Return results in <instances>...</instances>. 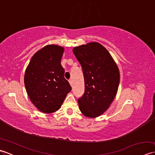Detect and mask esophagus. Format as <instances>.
<instances>
[{
	"instance_id": "34e87169",
	"label": "esophagus",
	"mask_w": 155,
	"mask_h": 155,
	"mask_svg": "<svg viewBox=\"0 0 155 155\" xmlns=\"http://www.w3.org/2000/svg\"><path fill=\"white\" fill-rule=\"evenodd\" d=\"M68 81H69V83H70V84L71 85V86H72V84H73V83H72V80L70 79Z\"/></svg>"
}]
</instances>
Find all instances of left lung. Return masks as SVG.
Instances as JSON below:
<instances>
[{
	"label": "left lung",
	"instance_id": "8db88e82",
	"mask_svg": "<svg viewBox=\"0 0 155 155\" xmlns=\"http://www.w3.org/2000/svg\"><path fill=\"white\" fill-rule=\"evenodd\" d=\"M83 69L84 93L78 99L81 113L86 117L100 116L110 107L120 82L117 65L109 52L98 42L73 48Z\"/></svg>",
	"mask_w": 155,
	"mask_h": 155
}]
</instances>
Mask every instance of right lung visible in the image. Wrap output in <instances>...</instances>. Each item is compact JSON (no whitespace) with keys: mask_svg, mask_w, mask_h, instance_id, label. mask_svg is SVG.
Instances as JSON below:
<instances>
[{"mask_svg":"<svg viewBox=\"0 0 155 155\" xmlns=\"http://www.w3.org/2000/svg\"><path fill=\"white\" fill-rule=\"evenodd\" d=\"M63 52L59 46H46L36 52L26 69L27 94L35 106L45 113L58 110L72 89L61 64Z\"/></svg>","mask_w":155,"mask_h":155,"instance_id":"right-lung-1","label":"right lung"}]
</instances>
